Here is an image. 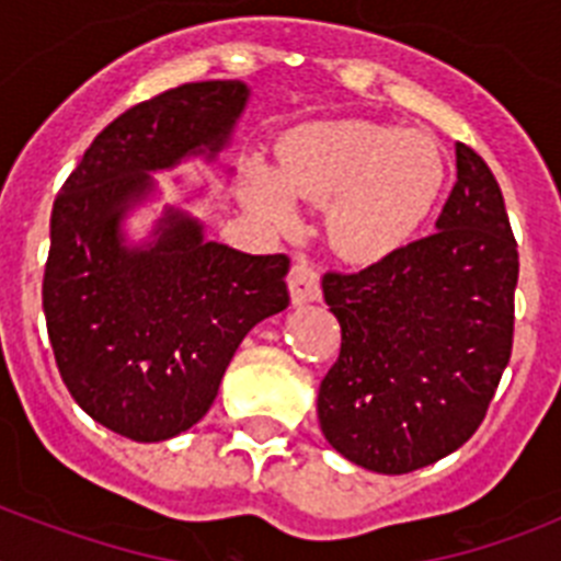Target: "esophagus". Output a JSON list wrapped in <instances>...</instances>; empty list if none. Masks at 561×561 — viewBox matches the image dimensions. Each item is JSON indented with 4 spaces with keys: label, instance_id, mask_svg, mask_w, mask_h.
<instances>
[{
    "label": "esophagus",
    "instance_id": "1",
    "mask_svg": "<svg viewBox=\"0 0 561 561\" xmlns=\"http://www.w3.org/2000/svg\"><path fill=\"white\" fill-rule=\"evenodd\" d=\"M289 295L291 304L304 306L320 297V275L309 261H297L289 272Z\"/></svg>",
    "mask_w": 561,
    "mask_h": 561
}]
</instances>
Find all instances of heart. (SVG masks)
Segmentation results:
<instances>
[{
  "label": "heart",
  "instance_id": "1",
  "mask_svg": "<svg viewBox=\"0 0 561 561\" xmlns=\"http://www.w3.org/2000/svg\"><path fill=\"white\" fill-rule=\"evenodd\" d=\"M438 146L376 123H314L286 137L277 171L247 162V199L264 219L289 225L295 199L329 205L331 244L351 261H379L415 236L444 187Z\"/></svg>",
  "mask_w": 561,
  "mask_h": 561
}]
</instances>
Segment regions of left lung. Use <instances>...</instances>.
Returning <instances> with one entry per match:
<instances>
[{"instance_id":"1","label":"left lung","mask_w":561,"mask_h":561,"mask_svg":"<svg viewBox=\"0 0 561 561\" xmlns=\"http://www.w3.org/2000/svg\"><path fill=\"white\" fill-rule=\"evenodd\" d=\"M455 160L438 232L323 277L342 345L317 419L331 447L370 472L408 474L463 447L512 356L517 241L483 157L458 142Z\"/></svg>"}]
</instances>
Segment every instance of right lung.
Returning a JSON list of instances; mask_svg holds the SVG:
<instances>
[{"instance_id":"right-lung-1","label":"right lung","mask_w":561,"mask_h":561,"mask_svg":"<svg viewBox=\"0 0 561 561\" xmlns=\"http://www.w3.org/2000/svg\"><path fill=\"white\" fill-rule=\"evenodd\" d=\"M247 95L241 81H199L126 108L53 205L42 300L58 374L83 413L140 444L191 430L247 331L289 306L284 252L205 241L173 207L151 244H123L121 221L153 191L151 171L213 160Z\"/></svg>"}]
</instances>
